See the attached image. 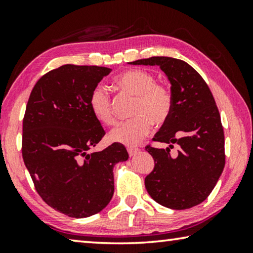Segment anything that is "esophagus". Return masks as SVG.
I'll use <instances>...</instances> for the list:
<instances>
[{
  "instance_id": "1",
  "label": "esophagus",
  "mask_w": 253,
  "mask_h": 253,
  "mask_svg": "<svg viewBox=\"0 0 253 253\" xmlns=\"http://www.w3.org/2000/svg\"><path fill=\"white\" fill-rule=\"evenodd\" d=\"M127 151H128V154H129V156H133V155H135L136 153H138L139 148L129 146V147H127Z\"/></svg>"
}]
</instances>
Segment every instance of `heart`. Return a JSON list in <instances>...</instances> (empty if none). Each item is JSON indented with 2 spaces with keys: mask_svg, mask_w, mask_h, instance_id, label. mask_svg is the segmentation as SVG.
<instances>
[{
  "mask_svg": "<svg viewBox=\"0 0 253 253\" xmlns=\"http://www.w3.org/2000/svg\"><path fill=\"white\" fill-rule=\"evenodd\" d=\"M116 85L124 93L133 95L136 101L131 115L135 118L118 124L110 131L114 143L135 145L150 133L152 125L162 126L173 111V94L169 86L156 83L155 76L144 70H128L116 78ZM94 118L105 125H112L116 117L112 100L105 86L95 85L89 98Z\"/></svg>",
  "mask_w": 253,
  "mask_h": 253,
  "instance_id": "heart-1",
  "label": "heart"
}]
</instances>
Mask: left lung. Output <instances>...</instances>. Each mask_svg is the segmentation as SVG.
<instances>
[{"mask_svg": "<svg viewBox=\"0 0 253 253\" xmlns=\"http://www.w3.org/2000/svg\"><path fill=\"white\" fill-rule=\"evenodd\" d=\"M158 65L171 83L173 111L153 137L169 147L145 150L154 159V169L145 188L156 203L172 210H187L205 200L225 166L224 130L213 94L197 71L181 59L154 56L130 62ZM177 143V154L169 153Z\"/></svg>", "mask_w": 253, "mask_h": 253, "instance_id": "8db88e82", "label": "left lung"}]
</instances>
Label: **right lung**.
Segmentation results:
<instances>
[{
	"instance_id": "add662e5",
	"label": "right lung",
	"mask_w": 253,
	"mask_h": 253,
	"mask_svg": "<svg viewBox=\"0 0 253 253\" xmlns=\"http://www.w3.org/2000/svg\"><path fill=\"white\" fill-rule=\"evenodd\" d=\"M110 71L59 66L38 80L26 107L23 162L43 202L70 217H89L109 204L112 169L128 159L119 143L90 153L106 134L90 110V93Z\"/></svg>"
}]
</instances>
